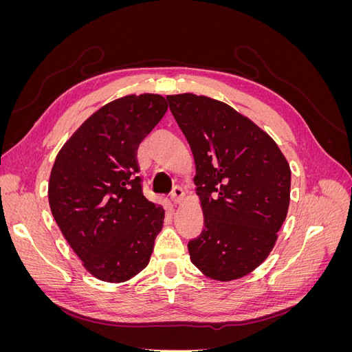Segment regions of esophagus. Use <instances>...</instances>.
<instances>
[{"label": "esophagus", "instance_id": "34e87169", "mask_svg": "<svg viewBox=\"0 0 352 352\" xmlns=\"http://www.w3.org/2000/svg\"><path fill=\"white\" fill-rule=\"evenodd\" d=\"M184 197H185V190L182 186H175L172 190V195H170V198H172V201H173V204H179V202L184 199Z\"/></svg>", "mask_w": 352, "mask_h": 352}]
</instances>
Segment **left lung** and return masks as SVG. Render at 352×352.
<instances>
[{"label": "left lung", "instance_id": "left-lung-1", "mask_svg": "<svg viewBox=\"0 0 352 352\" xmlns=\"http://www.w3.org/2000/svg\"><path fill=\"white\" fill-rule=\"evenodd\" d=\"M192 150L204 229L190 261L208 278L239 279L267 258L287 214L291 168L279 146L230 105L204 95H167Z\"/></svg>", "mask_w": 352, "mask_h": 352}]
</instances>
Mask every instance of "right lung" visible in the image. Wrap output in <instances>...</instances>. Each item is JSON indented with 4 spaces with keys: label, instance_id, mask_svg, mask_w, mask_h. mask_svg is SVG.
<instances>
[{
    "label": "right lung",
    "instance_id": "right-lung-1",
    "mask_svg": "<svg viewBox=\"0 0 352 352\" xmlns=\"http://www.w3.org/2000/svg\"><path fill=\"white\" fill-rule=\"evenodd\" d=\"M167 111L162 95L105 104L63 145L48 184L51 212L83 267L120 283L144 270L164 210L142 194L138 146Z\"/></svg>",
    "mask_w": 352,
    "mask_h": 352
}]
</instances>
